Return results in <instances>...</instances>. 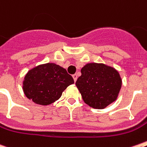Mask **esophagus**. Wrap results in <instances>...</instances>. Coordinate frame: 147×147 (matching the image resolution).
<instances>
[{
  "instance_id": "1",
  "label": "esophagus",
  "mask_w": 147,
  "mask_h": 147,
  "mask_svg": "<svg viewBox=\"0 0 147 147\" xmlns=\"http://www.w3.org/2000/svg\"><path fill=\"white\" fill-rule=\"evenodd\" d=\"M72 78H73L74 81L76 82V81H77V78H78V76H77V75H76V74H74V75H72Z\"/></svg>"
}]
</instances>
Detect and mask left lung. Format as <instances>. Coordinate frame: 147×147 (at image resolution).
Here are the masks:
<instances>
[{
  "mask_svg": "<svg viewBox=\"0 0 147 147\" xmlns=\"http://www.w3.org/2000/svg\"><path fill=\"white\" fill-rule=\"evenodd\" d=\"M81 72L76 85L86 104L93 108L103 109L116 101L122 80L114 68L90 63L86 64Z\"/></svg>",
  "mask_w": 147,
  "mask_h": 147,
  "instance_id": "obj_1",
  "label": "left lung"
}]
</instances>
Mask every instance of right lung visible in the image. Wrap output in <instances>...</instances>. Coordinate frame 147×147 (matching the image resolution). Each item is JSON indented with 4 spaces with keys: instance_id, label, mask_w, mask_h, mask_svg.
<instances>
[{
    "instance_id": "add662e5",
    "label": "right lung",
    "mask_w": 147,
    "mask_h": 147,
    "mask_svg": "<svg viewBox=\"0 0 147 147\" xmlns=\"http://www.w3.org/2000/svg\"><path fill=\"white\" fill-rule=\"evenodd\" d=\"M74 80L65 69L55 63L42 64L26 74L23 81L24 94L34 103L49 105L60 98Z\"/></svg>"
}]
</instances>
